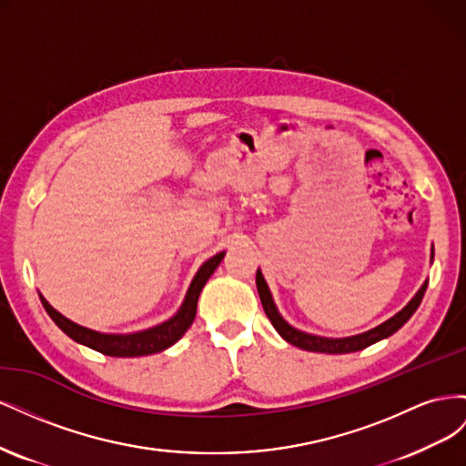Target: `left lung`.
Instances as JSON below:
<instances>
[{"label": "left lung", "instance_id": "obj_1", "mask_svg": "<svg viewBox=\"0 0 466 466\" xmlns=\"http://www.w3.org/2000/svg\"><path fill=\"white\" fill-rule=\"evenodd\" d=\"M431 260H433V250H431ZM257 288H258V295H260L266 317L270 319L274 329L278 330V334L281 338H284L286 342L298 346L301 350H307V351H320V354H350V351H360V350L368 348V346L383 340V338H389L390 334L397 332L402 324L416 313V309L420 307L421 299H424L428 281L421 284L418 293L410 299V303L402 309V311H399L397 315L390 317L389 320H385L383 324H379V327H375L368 332L348 336V338H324V336L307 334L303 330L293 329L291 324H288L278 313V309L272 299V293H270V289H268V284H266V279L260 270H257Z\"/></svg>", "mask_w": 466, "mask_h": 466}]
</instances>
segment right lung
<instances>
[{"instance_id":"add662e5","label":"right lung","mask_w":466,"mask_h":466,"mask_svg":"<svg viewBox=\"0 0 466 466\" xmlns=\"http://www.w3.org/2000/svg\"><path fill=\"white\" fill-rule=\"evenodd\" d=\"M225 252H218L216 257H211L206 260L200 270L196 272L192 284L187 291V298L182 301L178 313L171 317L168 320L157 324V327L142 330V332H132V334H105V332H96L91 329L81 327V324L66 319L62 313L56 311V309L42 298L40 301L45 305L46 313L50 319L58 324V327L72 338V340L87 346L91 350L101 351L105 356L112 358H139V356H149V354H157V351H163L167 348H171L177 340H180L182 334H185L190 324L194 322L196 317V305H198L200 291L206 286V281L209 276L216 272V268L223 260Z\"/></svg>"}]
</instances>
